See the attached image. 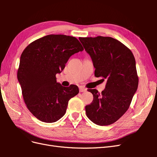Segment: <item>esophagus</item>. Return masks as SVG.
Instances as JSON below:
<instances>
[{
	"label": "esophagus",
	"mask_w": 157,
	"mask_h": 157,
	"mask_svg": "<svg viewBox=\"0 0 157 157\" xmlns=\"http://www.w3.org/2000/svg\"><path fill=\"white\" fill-rule=\"evenodd\" d=\"M79 91H80V92H84L87 91V89L85 88L84 87L80 86V87H79Z\"/></svg>",
	"instance_id": "1"
}]
</instances>
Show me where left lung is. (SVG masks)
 Listing matches in <instances>:
<instances>
[{"label": "left lung", "mask_w": 157, "mask_h": 157, "mask_svg": "<svg viewBox=\"0 0 157 157\" xmlns=\"http://www.w3.org/2000/svg\"><path fill=\"white\" fill-rule=\"evenodd\" d=\"M79 40L92 60L95 76L107 79L101 94L96 89L88 90L94 99L85 107L86 115L98 125H110L126 112L137 91L138 77L134 56L112 37H80Z\"/></svg>", "instance_id": "left-lung-1"}]
</instances>
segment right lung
<instances>
[{
	"mask_svg": "<svg viewBox=\"0 0 157 157\" xmlns=\"http://www.w3.org/2000/svg\"><path fill=\"white\" fill-rule=\"evenodd\" d=\"M75 37L46 35L31 42L21 55L17 79L29 111L40 121L52 123L65 114L69 99L79 92L76 85L57 82L70 57L83 50Z\"/></svg>",
	"mask_w": 157,
	"mask_h": 157,
	"instance_id": "1",
	"label": "right lung"
}]
</instances>
